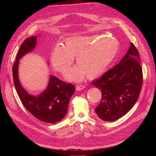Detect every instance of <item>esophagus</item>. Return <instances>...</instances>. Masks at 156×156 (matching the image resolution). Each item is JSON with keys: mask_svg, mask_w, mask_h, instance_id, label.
Wrapping results in <instances>:
<instances>
[{"mask_svg": "<svg viewBox=\"0 0 156 156\" xmlns=\"http://www.w3.org/2000/svg\"><path fill=\"white\" fill-rule=\"evenodd\" d=\"M85 88V86L83 85H78L76 86V90H83Z\"/></svg>", "mask_w": 156, "mask_h": 156, "instance_id": "obj_1", "label": "esophagus"}]
</instances>
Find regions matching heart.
Masks as SVG:
<instances>
[{
	"label": "heart",
	"instance_id": "heart-1",
	"mask_svg": "<svg viewBox=\"0 0 156 156\" xmlns=\"http://www.w3.org/2000/svg\"><path fill=\"white\" fill-rule=\"evenodd\" d=\"M119 48L112 37L75 36L66 39L62 45H56L51 54L54 68L65 73L76 57L77 66L66 74L70 81H81L87 75L92 78L102 74L115 57Z\"/></svg>",
	"mask_w": 156,
	"mask_h": 156
}]
</instances>
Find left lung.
I'll use <instances>...</instances> for the list:
<instances>
[{
	"instance_id": "1",
	"label": "left lung",
	"mask_w": 156,
	"mask_h": 156,
	"mask_svg": "<svg viewBox=\"0 0 156 156\" xmlns=\"http://www.w3.org/2000/svg\"><path fill=\"white\" fill-rule=\"evenodd\" d=\"M138 51L133 43L125 57L113 68L92 82L102 93L95 109L101 119L115 121L133 108L140 94L143 73Z\"/></svg>"
}]
</instances>
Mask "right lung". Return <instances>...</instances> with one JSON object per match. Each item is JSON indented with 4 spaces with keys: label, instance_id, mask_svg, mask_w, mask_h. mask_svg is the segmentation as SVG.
I'll return each mask as SVG.
<instances>
[{
    "label": "right lung",
    "instance_id": "obj_1",
    "mask_svg": "<svg viewBox=\"0 0 156 156\" xmlns=\"http://www.w3.org/2000/svg\"><path fill=\"white\" fill-rule=\"evenodd\" d=\"M36 43L37 37H33L27 38L21 45L12 67L14 84L21 102L33 116L47 123H55L66 114L69 99L75 91V87L51 76L47 88L40 95L35 97L26 92L18 78L19 59L31 51Z\"/></svg>",
    "mask_w": 156,
    "mask_h": 156
}]
</instances>
